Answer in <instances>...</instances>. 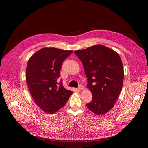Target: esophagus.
<instances>
[{"label": "esophagus", "instance_id": "34e87169", "mask_svg": "<svg viewBox=\"0 0 148 148\" xmlns=\"http://www.w3.org/2000/svg\"><path fill=\"white\" fill-rule=\"evenodd\" d=\"M84 88H84V87L83 86H79V87H78L79 90H84Z\"/></svg>", "mask_w": 148, "mask_h": 148}]
</instances>
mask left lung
Wrapping results in <instances>:
<instances>
[{
  "mask_svg": "<svg viewBox=\"0 0 148 148\" xmlns=\"http://www.w3.org/2000/svg\"><path fill=\"white\" fill-rule=\"evenodd\" d=\"M74 53L82 63L87 88L93 97L87 107L97 115L108 112L114 107L122 88L124 72L120 56L101 45Z\"/></svg>",
  "mask_w": 148,
  "mask_h": 148,
  "instance_id": "obj_1",
  "label": "left lung"
}]
</instances>
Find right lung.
I'll return each instance as SVG.
<instances>
[{
    "label": "right lung",
    "mask_w": 148,
    "mask_h": 148,
    "mask_svg": "<svg viewBox=\"0 0 148 148\" xmlns=\"http://www.w3.org/2000/svg\"><path fill=\"white\" fill-rule=\"evenodd\" d=\"M73 51L45 47L28 61L26 71L28 88L35 103L47 113L54 114L64 107L73 92L66 90L62 81H57L63 61Z\"/></svg>",
    "instance_id": "right-lung-1"
}]
</instances>
